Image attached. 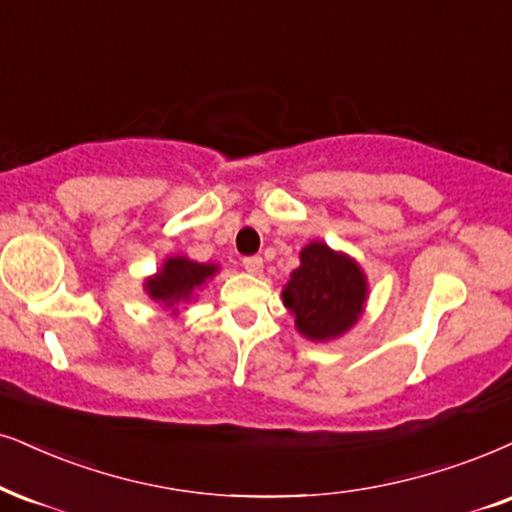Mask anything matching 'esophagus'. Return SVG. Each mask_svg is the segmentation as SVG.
<instances>
[{"instance_id":"34e87169","label":"esophagus","mask_w":512,"mask_h":512,"mask_svg":"<svg viewBox=\"0 0 512 512\" xmlns=\"http://www.w3.org/2000/svg\"><path fill=\"white\" fill-rule=\"evenodd\" d=\"M243 267H245V271H250V274H260L264 262H262V257H257V255L243 257Z\"/></svg>"}]
</instances>
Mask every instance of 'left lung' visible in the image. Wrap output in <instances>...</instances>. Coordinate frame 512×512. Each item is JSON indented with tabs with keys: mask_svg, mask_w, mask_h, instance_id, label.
Wrapping results in <instances>:
<instances>
[{
	"mask_svg": "<svg viewBox=\"0 0 512 512\" xmlns=\"http://www.w3.org/2000/svg\"><path fill=\"white\" fill-rule=\"evenodd\" d=\"M283 302L295 314L297 331L312 340H331L359 319L366 302V278L357 262L326 243H309L300 267L283 288Z\"/></svg>",
	"mask_w": 512,
	"mask_h": 512,
	"instance_id": "left-lung-1",
	"label": "left lung"
}]
</instances>
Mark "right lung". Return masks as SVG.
<instances>
[{
    "mask_svg": "<svg viewBox=\"0 0 512 512\" xmlns=\"http://www.w3.org/2000/svg\"><path fill=\"white\" fill-rule=\"evenodd\" d=\"M215 271V264H198L186 257H172L165 262L158 276L148 278L146 290L155 302H165L167 307H172V304L189 300L193 290L203 286L205 278H210Z\"/></svg>",
    "mask_w": 512,
    "mask_h": 512,
    "instance_id": "right-lung-1",
    "label": "right lung"
}]
</instances>
